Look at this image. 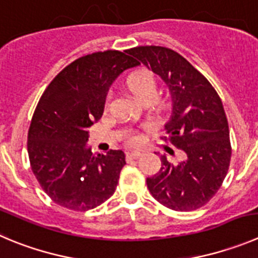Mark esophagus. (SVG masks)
<instances>
[{
  "mask_svg": "<svg viewBox=\"0 0 258 258\" xmlns=\"http://www.w3.org/2000/svg\"><path fill=\"white\" fill-rule=\"evenodd\" d=\"M141 154H143L141 151H137V150L128 151V153H127V158H128V159H137V158H140Z\"/></svg>",
  "mask_w": 258,
  "mask_h": 258,
  "instance_id": "34e87169",
  "label": "esophagus"
}]
</instances>
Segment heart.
I'll list each match as a JSON object with an SVG mask.
<instances>
[{"mask_svg":"<svg viewBox=\"0 0 258 258\" xmlns=\"http://www.w3.org/2000/svg\"><path fill=\"white\" fill-rule=\"evenodd\" d=\"M127 84H128L130 90L140 100L154 99L158 94V84H156L155 78L150 71H146V70H141V71L132 74L128 78ZM109 98L110 96H108V100H109ZM128 140L132 144L139 143L140 137L136 136V135H131Z\"/></svg>","mask_w":258,"mask_h":258,"instance_id":"heart-1","label":"heart"}]
</instances>
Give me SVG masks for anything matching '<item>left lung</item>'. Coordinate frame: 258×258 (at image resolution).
<instances>
[{
  "mask_svg": "<svg viewBox=\"0 0 258 258\" xmlns=\"http://www.w3.org/2000/svg\"><path fill=\"white\" fill-rule=\"evenodd\" d=\"M167 84L172 112L165 134L183 160L162 168L146 183L154 199L175 211H192L218 192L229 168L232 148L223 103L208 79L174 50L145 45L126 50Z\"/></svg>",
  "mask_w": 258,
  "mask_h": 258,
  "instance_id": "obj_1",
  "label": "left lung"
}]
</instances>
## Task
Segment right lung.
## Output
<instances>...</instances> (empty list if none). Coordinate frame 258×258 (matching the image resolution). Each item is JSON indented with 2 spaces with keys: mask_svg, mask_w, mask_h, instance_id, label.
Masks as SVG:
<instances>
[{
  "mask_svg": "<svg viewBox=\"0 0 258 258\" xmlns=\"http://www.w3.org/2000/svg\"><path fill=\"white\" fill-rule=\"evenodd\" d=\"M136 66L119 50L91 53L64 67L43 93L29 128V160L43 191L58 205L88 211L114 194L124 153L93 154L86 144L112 84Z\"/></svg>",
  "mask_w": 258,
  "mask_h": 258,
  "instance_id": "obj_1",
  "label": "right lung"
}]
</instances>
